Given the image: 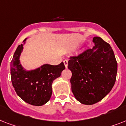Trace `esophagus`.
Returning <instances> with one entry per match:
<instances>
[{
    "instance_id": "1",
    "label": "esophagus",
    "mask_w": 126,
    "mask_h": 126,
    "mask_svg": "<svg viewBox=\"0 0 126 126\" xmlns=\"http://www.w3.org/2000/svg\"><path fill=\"white\" fill-rule=\"evenodd\" d=\"M63 63H64V65H65V68H67V66H68V60L67 59H65L63 61Z\"/></svg>"
}]
</instances>
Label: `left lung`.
Here are the masks:
<instances>
[{
    "mask_svg": "<svg viewBox=\"0 0 126 126\" xmlns=\"http://www.w3.org/2000/svg\"><path fill=\"white\" fill-rule=\"evenodd\" d=\"M93 42L92 49L71 57L68 62L73 95L80 103L88 105L100 101L111 91L118 68L109 44L98 36L94 37Z\"/></svg>",
    "mask_w": 126,
    "mask_h": 126,
    "instance_id": "obj_1",
    "label": "left lung"
}]
</instances>
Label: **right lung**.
<instances>
[{"label": "right lung", "instance_id": "add662e5", "mask_svg": "<svg viewBox=\"0 0 126 126\" xmlns=\"http://www.w3.org/2000/svg\"><path fill=\"white\" fill-rule=\"evenodd\" d=\"M19 45L10 63L11 80L17 95L25 102L34 106H42L51 98L52 83L65 69L63 62L59 65L44 64L32 70H26L20 64V55L25 44Z\"/></svg>", "mask_w": 126, "mask_h": 126}]
</instances>
